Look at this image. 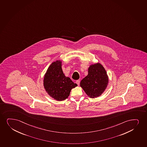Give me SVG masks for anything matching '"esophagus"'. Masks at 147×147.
I'll list each match as a JSON object with an SVG mask.
<instances>
[{
    "instance_id": "1",
    "label": "esophagus",
    "mask_w": 147,
    "mask_h": 147,
    "mask_svg": "<svg viewBox=\"0 0 147 147\" xmlns=\"http://www.w3.org/2000/svg\"><path fill=\"white\" fill-rule=\"evenodd\" d=\"M76 83L77 84L78 86H79V85H80V81H79V80H77L76 81Z\"/></svg>"
}]
</instances>
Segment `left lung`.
I'll use <instances>...</instances> for the list:
<instances>
[{
  "label": "left lung",
  "instance_id": "8db88e82",
  "mask_svg": "<svg viewBox=\"0 0 147 147\" xmlns=\"http://www.w3.org/2000/svg\"><path fill=\"white\" fill-rule=\"evenodd\" d=\"M107 72L100 63L91 64L88 68V75L80 82V87L88 96L97 98L102 95L109 84Z\"/></svg>",
  "mask_w": 147,
  "mask_h": 147
}]
</instances>
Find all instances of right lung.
<instances>
[{
    "instance_id": "obj_1",
    "label": "right lung",
    "mask_w": 147,
    "mask_h": 147,
    "mask_svg": "<svg viewBox=\"0 0 147 147\" xmlns=\"http://www.w3.org/2000/svg\"><path fill=\"white\" fill-rule=\"evenodd\" d=\"M44 86L47 94L55 100L62 101L69 96L71 90L77 86L66 77L62 69V61L57 60L49 65L44 77Z\"/></svg>"
}]
</instances>
